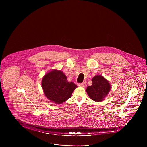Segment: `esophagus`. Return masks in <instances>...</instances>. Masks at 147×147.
Wrapping results in <instances>:
<instances>
[{"instance_id": "obj_1", "label": "esophagus", "mask_w": 147, "mask_h": 147, "mask_svg": "<svg viewBox=\"0 0 147 147\" xmlns=\"http://www.w3.org/2000/svg\"><path fill=\"white\" fill-rule=\"evenodd\" d=\"M79 86H81V87H85L86 86V82H83L82 83H79L78 85Z\"/></svg>"}]
</instances>
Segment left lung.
<instances>
[{
    "mask_svg": "<svg viewBox=\"0 0 147 147\" xmlns=\"http://www.w3.org/2000/svg\"><path fill=\"white\" fill-rule=\"evenodd\" d=\"M92 84L86 89L89 98L96 102H101L106 97L111 90L109 81L101 75H97L92 78Z\"/></svg>",
    "mask_w": 147,
    "mask_h": 147,
    "instance_id": "obj_1",
    "label": "left lung"
}]
</instances>
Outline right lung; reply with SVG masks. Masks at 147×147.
I'll list each match as a JSON object with an SVG mask.
<instances>
[{
	"label": "right lung",
	"mask_w": 147,
	"mask_h": 147,
	"mask_svg": "<svg viewBox=\"0 0 147 147\" xmlns=\"http://www.w3.org/2000/svg\"><path fill=\"white\" fill-rule=\"evenodd\" d=\"M42 86L46 98L57 104H61L71 98L77 85L68 82L62 71L53 69L43 77Z\"/></svg>",
	"instance_id": "add662e5"
}]
</instances>
